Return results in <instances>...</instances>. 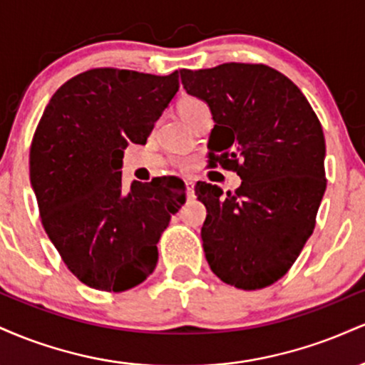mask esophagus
Segmentation results:
<instances>
[{
    "mask_svg": "<svg viewBox=\"0 0 365 365\" xmlns=\"http://www.w3.org/2000/svg\"><path fill=\"white\" fill-rule=\"evenodd\" d=\"M185 187H187V194L188 195H194V188H195V183L192 182V180H185Z\"/></svg>",
    "mask_w": 365,
    "mask_h": 365,
    "instance_id": "esophagus-1",
    "label": "esophagus"
}]
</instances>
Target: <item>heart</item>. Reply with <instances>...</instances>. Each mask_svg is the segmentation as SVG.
<instances>
[{
  "label": "heart",
  "instance_id": "b5f03b06",
  "mask_svg": "<svg viewBox=\"0 0 365 365\" xmlns=\"http://www.w3.org/2000/svg\"><path fill=\"white\" fill-rule=\"evenodd\" d=\"M206 106L202 101H199V99L195 98H183L182 101H178L177 104V111L180 115V118H185V116L190 115V113H194L195 110H199V108Z\"/></svg>",
  "mask_w": 365,
  "mask_h": 365
}]
</instances>
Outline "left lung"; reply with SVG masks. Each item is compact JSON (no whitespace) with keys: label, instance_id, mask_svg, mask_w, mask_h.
I'll return each mask as SVG.
<instances>
[{"label":"left lung","instance_id":"1","mask_svg":"<svg viewBox=\"0 0 365 365\" xmlns=\"http://www.w3.org/2000/svg\"><path fill=\"white\" fill-rule=\"evenodd\" d=\"M180 77L216 123L209 165L242 178L226 195L211 183L195 185L207 209L200 237L209 266L242 290L269 287L288 273L316 226L326 190L321 121L290 78L261 63L183 68Z\"/></svg>","mask_w":365,"mask_h":365}]
</instances>
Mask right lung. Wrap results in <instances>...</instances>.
<instances>
[{
	"instance_id": "obj_1",
	"label": "right lung",
	"mask_w": 365,
	"mask_h": 365,
	"mask_svg": "<svg viewBox=\"0 0 365 365\" xmlns=\"http://www.w3.org/2000/svg\"><path fill=\"white\" fill-rule=\"evenodd\" d=\"M177 91V72L92 68L63 83L41 116L29 158L41 221L87 287L125 292L156 267L158 242L185 194L166 200L161 180L125 190L121 165Z\"/></svg>"
}]
</instances>
